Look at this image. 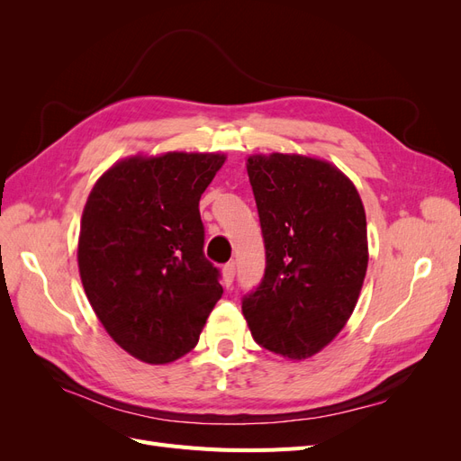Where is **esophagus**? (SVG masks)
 Instances as JSON below:
<instances>
[{
    "label": "esophagus",
    "mask_w": 461,
    "mask_h": 461,
    "mask_svg": "<svg viewBox=\"0 0 461 461\" xmlns=\"http://www.w3.org/2000/svg\"><path fill=\"white\" fill-rule=\"evenodd\" d=\"M234 273H236V265H234L232 261H230V263H225V267H222V281H225L227 286L232 285Z\"/></svg>",
    "instance_id": "34e87169"
}]
</instances>
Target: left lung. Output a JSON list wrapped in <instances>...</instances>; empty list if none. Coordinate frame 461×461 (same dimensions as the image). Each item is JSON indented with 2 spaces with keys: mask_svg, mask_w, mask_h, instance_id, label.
<instances>
[{
  "mask_svg": "<svg viewBox=\"0 0 461 461\" xmlns=\"http://www.w3.org/2000/svg\"><path fill=\"white\" fill-rule=\"evenodd\" d=\"M265 273L242 298L254 340L288 359L317 354L350 319L367 271L366 209L337 167L296 153L248 158Z\"/></svg>",
  "mask_w": 461,
  "mask_h": 461,
  "instance_id": "1",
  "label": "left lung"
}]
</instances>
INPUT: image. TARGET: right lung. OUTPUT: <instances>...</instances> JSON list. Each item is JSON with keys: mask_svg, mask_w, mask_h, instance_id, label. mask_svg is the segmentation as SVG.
Instances as JSON below:
<instances>
[{"mask_svg": "<svg viewBox=\"0 0 461 461\" xmlns=\"http://www.w3.org/2000/svg\"><path fill=\"white\" fill-rule=\"evenodd\" d=\"M222 163L221 153L180 151L124 159L85 205L82 286L109 337L146 364L188 354L222 294L198 207Z\"/></svg>", "mask_w": 461, "mask_h": 461, "instance_id": "add662e5", "label": "right lung"}]
</instances>
